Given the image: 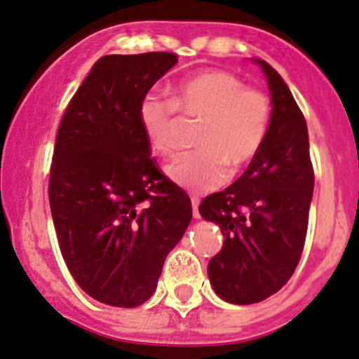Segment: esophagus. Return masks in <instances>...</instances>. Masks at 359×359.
I'll list each match as a JSON object with an SVG mask.
<instances>
[{
  "instance_id": "1",
  "label": "esophagus",
  "mask_w": 359,
  "mask_h": 359,
  "mask_svg": "<svg viewBox=\"0 0 359 359\" xmlns=\"http://www.w3.org/2000/svg\"><path fill=\"white\" fill-rule=\"evenodd\" d=\"M198 205H200V198H198V196H191V207H193V217H195V219H200Z\"/></svg>"
}]
</instances>
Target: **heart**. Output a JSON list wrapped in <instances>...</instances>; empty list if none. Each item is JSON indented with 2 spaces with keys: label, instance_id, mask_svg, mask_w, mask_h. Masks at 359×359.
I'll return each mask as SVG.
<instances>
[{
  "label": "heart",
  "instance_id": "obj_1",
  "mask_svg": "<svg viewBox=\"0 0 359 359\" xmlns=\"http://www.w3.org/2000/svg\"><path fill=\"white\" fill-rule=\"evenodd\" d=\"M178 114L200 122L195 139L198 149L176 156L166 175L188 190L207 191L227 181V166L239 171L263 151L271 130L273 104L263 90L217 69L180 81L172 98L147 93L140 100L139 118L149 146L158 154L175 151Z\"/></svg>",
  "mask_w": 359,
  "mask_h": 359
}]
</instances>
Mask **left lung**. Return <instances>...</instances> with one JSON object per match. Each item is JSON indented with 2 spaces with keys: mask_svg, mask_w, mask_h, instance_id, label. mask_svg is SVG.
<instances>
[{
  "mask_svg": "<svg viewBox=\"0 0 359 359\" xmlns=\"http://www.w3.org/2000/svg\"><path fill=\"white\" fill-rule=\"evenodd\" d=\"M271 130L244 175L200 203L205 220L219 224L222 249L208 263L217 295L237 305L257 304L287 285L305 245L313 168L307 122L292 91L266 60Z\"/></svg>",
  "mask_w": 359,
  "mask_h": 359,
  "instance_id": "obj_1",
  "label": "left lung"
}]
</instances>
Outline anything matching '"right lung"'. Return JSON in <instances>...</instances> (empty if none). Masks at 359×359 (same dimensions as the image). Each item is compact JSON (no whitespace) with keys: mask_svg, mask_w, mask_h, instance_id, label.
Returning a JSON list of instances; mask_svg holds the SVG:
<instances>
[{"mask_svg":"<svg viewBox=\"0 0 359 359\" xmlns=\"http://www.w3.org/2000/svg\"><path fill=\"white\" fill-rule=\"evenodd\" d=\"M178 62L172 52L103 55L64 111L49 201L76 283L114 307L152 297L168 252L190 225V196L151 158L139 104Z\"/></svg>","mask_w":359,"mask_h":359,"instance_id":"right-lung-1","label":"right lung"}]
</instances>
